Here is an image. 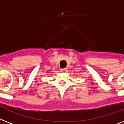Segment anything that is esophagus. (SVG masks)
Masks as SVG:
<instances>
[{
	"label": "esophagus",
	"mask_w": 124,
	"mask_h": 124,
	"mask_svg": "<svg viewBox=\"0 0 124 124\" xmlns=\"http://www.w3.org/2000/svg\"><path fill=\"white\" fill-rule=\"evenodd\" d=\"M66 71H67V70L66 68H62V69H61V71L63 72V73H65Z\"/></svg>",
	"instance_id": "obj_1"
}]
</instances>
